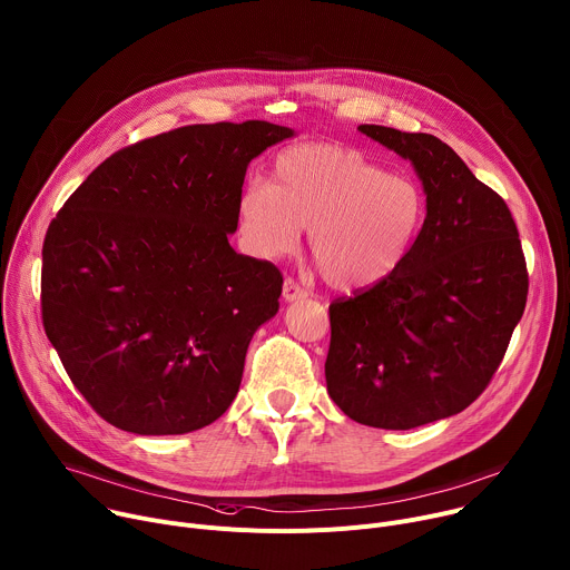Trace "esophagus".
Segmentation results:
<instances>
[{"label":"esophagus","instance_id":"1","mask_svg":"<svg viewBox=\"0 0 570 570\" xmlns=\"http://www.w3.org/2000/svg\"><path fill=\"white\" fill-rule=\"evenodd\" d=\"M282 295H284V299L286 302H293V299H299V297H306L308 293H306V288H302L295 279H286L284 282V291H282Z\"/></svg>","mask_w":570,"mask_h":570}]
</instances>
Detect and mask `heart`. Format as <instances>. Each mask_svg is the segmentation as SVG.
I'll use <instances>...</instances> for the list:
<instances>
[{"mask_svg":"<svg viewBox=\"0 0 570 570\" xmlns=\"http://www.w3.org/2000/svg\"><path fill=\"white\" fill-rule=\"evenodd\" d=\"M236 212L257 257L291 255L304 227L322 277L336 288H365L411 255L426 220V194L356 148L302 144L279 153L271 187L253 183L240 191Z\"/></svg>","mask_w":570,"mask_h":570,"instance_id":"b5f03b06","label":"heart"}]
</instances>
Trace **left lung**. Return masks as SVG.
Here are the masks:
<instances>
[{
	"mask_svg": "<svg viewBox=\"0 0 570 570\" xmlns=\"http://www.w3.org/2000/svg\"><path fill=\"white\" fill-rule=\"evenodd\" d=\"M411 159L426 220L405 262L330 306V396L358 424L409 431L464 411L499 370L528 299V268L505 200L442 139L363 124Z\"/></svg>",
	"mask_w": 570,
	"mask_h": 570,
	"instance_id": "1",
	"label": "left lung"
}]
</instances>
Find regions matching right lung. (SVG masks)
I'll return each instance as SVG.
<instances>
[{"mask_svg":"<svg viewBox=\"0 0 570 570\" xmlns=\"http://www.w3.org/2000/svg\"><path fill=\"white\" fill-rule=\"evenodd\" d=\"M295 130L196 124L110 155L51 220L42 324L76 390L112 426L183 435L234 401L282 273L236 255L250 161Z\"/></svg>","mask_w":570,"mask_h":570,"instance_id":"1","label":"right lung"}]
</instances>
